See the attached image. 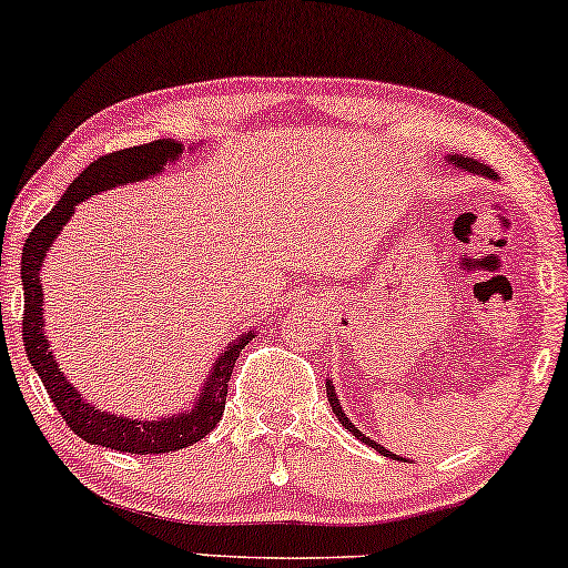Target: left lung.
I'll return each mask as SVG.
<instances>
[{
    "mask_svg": "<svg viewBox=\"0 0 568 568\" xmlns=\"http://www.w3.org/2000/svg\"><path fill=\"white\" fill-rule=\"evenodd\" d=\"M453 165H457V168H460V170H468V173H480V175H488V178H494V170H491V168H486V165H484V162H476V160H470V158H453ZM325 390H328V400H331V408H333V414H336V418H338V422H341V424H344V426H346V429H348V432H352L356 439H362V442H364V445L375 447L379 455H385V457H395L393 453H387V449H385V447H379L375 439L364 437V434H362L359 429H356V426H354L352 422H348V418H346V414H344V410H341V403H338V398H336V393H333V385H331V383H325ZM395 460H400V457H395Z\"/></svg>",
    "mask_w": 568,
    "mask_h": 568,
    "instance_id": "obj_1",
    "label": "left lung"
}]
</instances>
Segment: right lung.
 Returning a JSON list of instances; mask_svg holds the SVG:
<instances>
[{"mask_svg":"<svg viewBox=\"0 0 568 568\" xmlns=\"http://www.w3.org/2000/svg\"><path fill=\"white\" fill-rule=\"evenodd\" d=\"M181 154V144L168 142V139H158V142L129 146V150H119L103 158L92 160L80 175L74 178L59 204L36 224L30 232L26 245H22V292H26V310H22V344H26V354L33 369L41 377V383L53 400V406L64 418L69 429L84 442L92 445L119 449V453L131 455H162L175 453L189 445H196L204 439L216 424L222 422L224 403H227L230 377L235 369V362L240 352H243L253 333H247L232 344L220 362L214 364V372L206 379L204 393L191 414H181L175 418H165V422H136V418H123L98 410L90 403H84L67 377L61 375L53 354L49 352V341L43 336V290H41V266L53 240L69 216L74 214V206L88 196H95L98 191L115 189L121 183L142 181L146 175L160 173L168 160H175Z\"/></svg>","mask_w":568,"mask_h":568,"instance_id":"add662e5","label":"right lung"}]
</instances>
